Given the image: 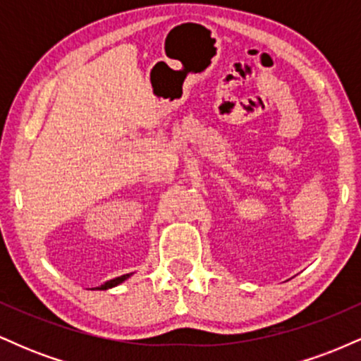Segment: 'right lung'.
<instances>
[{
    "label": "right lung",
    "mask_w": 361,
    "mask_h": 361,
    "mask_svg": "<svg viewBox=\"0 0 361 361\" xmlns=\"http://www.w3.org/2000/svg\"><path fill=\"white\" fill-rule=\"evenodd\" d=\"M132 273H127V275H122V276H117V279H114V280H109V281H105V283L103 285H100V287H97V290H109V288H111V287H117V285H120L122 283V281H126L128 276H130Z\"/></svg>",
    "instance_id": "add662e5"
}]
</instances>
